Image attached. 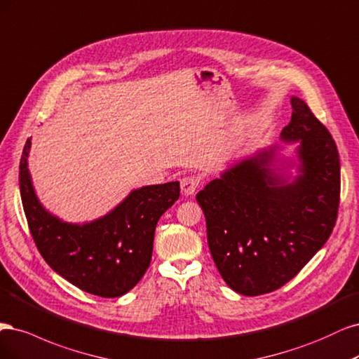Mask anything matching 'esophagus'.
I'll list each match as a JSON object with an SVG mask.
<instances>
[{
  "instance_id": "obj_1",
  "label": "esophagus",
  "mask_w": 359,
  "mask_h": 359,
  "mask_svg": "<svg viewBox=\"0 0 359 359\" xmlns=\"http://www.w3.org/2000/svg\"><path fill=\"white\" fill-rule=\"evenodd\" d=\"M198 187H200V179H196L194 176L183 177L180 182V188L184 195H192Z\"/></svg>"
}]
</instances>
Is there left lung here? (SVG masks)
Here are the masks:
<instances>
[{
  "mask_svg": "<svg viewBox=\"0 0 359 359\" xmlns=\"http://www.w3.org/2000/svg\"><path fill=\"white\" fill-rule=\"evenodd\" d=\"M282 140L298 142L299 175L283 184L270 171L274 150L241 161L196 194L216 267L236 292L276 291L325 245L337 221L340 158L327 126L292 97Z\"/></svg>",
  "mask_w": 359,
  "mask_h": 359,
  "instance_id": "left-lung-1",
  "label": "left lung"
}]
</instances>
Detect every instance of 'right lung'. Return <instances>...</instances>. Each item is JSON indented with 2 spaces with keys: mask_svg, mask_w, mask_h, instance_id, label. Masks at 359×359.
<instances>
[{
  "mask_svg": "<svg viewBox=\"0 0 359 359\" xmlns=\"http://www.w3.org/2000/svg\"><path fill=\"white\" fill-rule=\"evenodd\" d=\"M28 138L19 165L20 198L29 233L43 259L79 289L114 298L133 289L149 269L155 228L179 200V182L133 191L109 215L85 225L61 222L46 212L34 192Z\"/></svg>",
  "mask_w": 359,
  "mask_h": 359,
  "instance_id": "add662e5",
  "label": "right lung"
}]
</instances>
